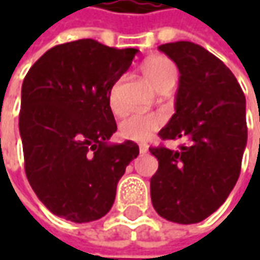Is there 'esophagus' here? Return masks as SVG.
Returning <instances> with one entry per match:
<instances>
[{
    "label": "esophagus",
    "instance_id": "1",
    "mask_svg": "<svg viewBox=\"0 0 260 260\" xmlns=\"http://www.w3.org/2000/svg\"><path fill=\"white\" fill-rule=\"evenodd\" d=\"M139 150H140V153H146L149 150V146L146 145V143H142V145L139 146Z\"/></svg>",
    "mask_w": 260,
    "mask_h": 260
}]
</instances>
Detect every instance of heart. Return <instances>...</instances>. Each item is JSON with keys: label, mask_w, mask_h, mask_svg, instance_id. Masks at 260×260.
Instances as JSON below:
<instances>
[{"label": "heart", "mask_w": 260, "mask_h": 260, "mask_svg": "<svg viewBox=\"0 0 260 260\" xmlns=\"http://www.w3.org/2000/svg\"><path fill=\"white\" fill-rule=\"evenodd\" d=\"M143 74L146 79L156 88L159 92L169 86L175 85L176 81V66L171 59L165 56H153L147 59L143 66ZM110 104L114 111L120 110L118 103V85L111 89L110 94ZM164 124V118L156 114H140L133 113L124 117L118 127V133L125 140H135V142H145L150 139L156 130Z\"/></svg>", "instance_id": "heart-1"}]
</instances>
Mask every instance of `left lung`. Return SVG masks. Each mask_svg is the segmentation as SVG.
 I'll list each match as a JSON object with an SVG mask.
<instances>
[{"instance_id": "left-lung-1", "label": "left lung", "mask_w": 260, "mask_h": 260, "mask_svg": "<svg viewBox=\"0 0 260 260\" xmlns=\"http://www.w3.org/2000/svg\"><path fill=\"white\" fill-rule=\"evenodd\" d=\"M179 69L175 114L162 140L189 139V146L149 150L159 160L150 179L156 213L179 224L200 223L227 200L240 175L247 142L246 98L232 71L203 46H159Z\"/></svg>"}]
</instances>
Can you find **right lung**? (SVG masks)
<instances>
[{
  "label": "right lung",
  "instance_id": "obj_1",
  "mask_svg": "<svg viewBox=\"0 0 260 260\" xmlns=\"http://www.w3.org/2000/svg\"><path fill=\"white\" fill-rule=\"evenodd\" d=\"M137 49H114L92 39L49 49L27 72L18 117L27 179L57 217L88 223L114 204L125 166L139 155L115 133L110 94Z\"/></svg>",
  "mask_w": 260,
  "mask_h": 260
}]
</instances>
